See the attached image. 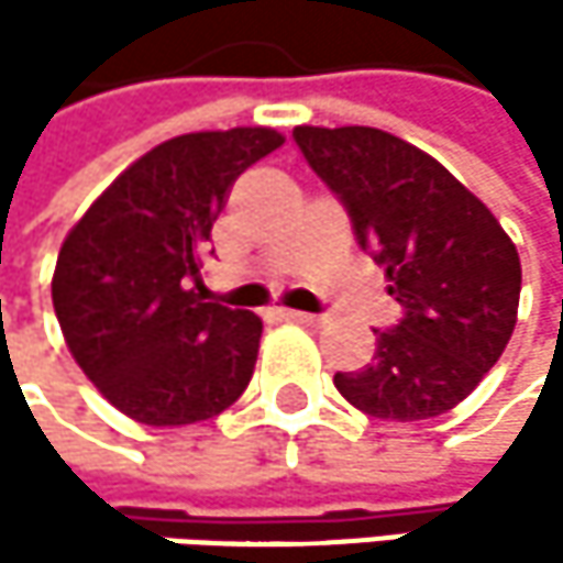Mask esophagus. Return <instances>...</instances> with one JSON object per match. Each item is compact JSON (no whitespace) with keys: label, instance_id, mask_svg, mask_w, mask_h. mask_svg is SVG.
I'll list each match as a JSON object with an SVG mask.
<instances>
[{"label":"esophagus","instance_id":"esophagus-1","mask_svg":"<svg viewBox=\"0 0 563 563\" xmlns=\"http://www.w3.org/2000/svg\"><path fill=\"white\" fill-rule=\"evenodd\" d=\"M283 319H289V322H302V325H316L319 322V316H312V312H296V309H280Z\"/></svg>","mask_w":563,"mask_h":563}]
</instances>
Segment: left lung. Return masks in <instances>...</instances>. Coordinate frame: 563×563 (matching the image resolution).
<instances>
[{
  "instance_id": "left-lung-1",
  "label": "left lung",
  "mask_w": 563,
  "mask_h": 563,
  "mask_svg": "<svg viewBox=\"0 0 563 563\" xmlns=\"http://www.w3.org/2000/svg\"><path fill=\"white\" fill-rule=\"evenodd\" d=\"M292 140L352 218L400 302L375 358L335 372L339 394L382 420L456 407L506 352L521 292L518 251L496 214L433 156L375 126H296Z\"/></svg>"
}]
</instances>
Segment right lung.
Listing matches in <instances>:
<instances>
[{
	"instance_id": "right-lung-1",
	"label": "right lung",
	"mask_w": 563,
	"mask_h": 563,
	"mask_svg": "<svg viewBox=\"0 0 563 563\" xmlns=\"http://www.w3.org/2000/svg\"><path fill=\"white\" fill-rule=\"evenodd\" d=\"M280 146L267 126L175 136L136 159L64 238L52 280L64 342L126 417L198 423L247 388L264 322L195 289L234 178Z\"/></svg>"
}]
</instances>
